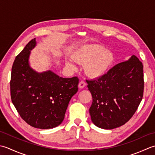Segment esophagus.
I'll return each mask as SVG.
<instances>
[{"mask_svg": "<svg viewBox=\"0 0 155 155\" xmlns=\"http://www.w3.org/2000/svg\"><path fill=\"white\" fill-rule=\"evenodd\" d=\"M86 86V83L84 81H83V80L81 81L80 83H79V85H78L79 87L81 88V89H82V88H84Z\"/></svg>", "mask_w": 155, "mask_h": 155, "instance_id": "1", "label": "esophagus"}]
</instances>
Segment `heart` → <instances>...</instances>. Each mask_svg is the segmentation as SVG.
Masks as SVG:
<instances>
[{
  "mask_svg": "<svg viewBox=\"0 0 155 155\" xmlns=\"http://www.w3.org/2000/svg\"><path fill=\"white\" fill-rule=\"evenodd\" d=\"M74 59L81 64H86L85 70L91 77L97 78L105 74L114 60L113 53L104 50V47L99 45H86L74 55ZM65 64L72 69L75 65L72 60H66Z\"/></svg>",
  "mask_w": 155,
  "mask_h": 155,
  "instance_id": "obj_1",
  "label": "heart"
}]
</instances>
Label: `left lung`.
Segmentation results:
<instances>
[{"label": "left lung", "instance_id": "obj_1", "mask_svg": "<svg viewBox=\"0 0 155 155\" xmlns=\"http://www.w3.org/2000/svg\"><path fill=\"white\" fill-rule=\"evenodd\" d=\"M92 96L90 114L103 129L118 128L130 120L143 97V65L137 56L114 66L107 74L86 80Z\"/></svg>", "mask_w": 155, "mask_h": 155}]
</instances>
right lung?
<instances>
[{"instance_id":"add662e5","label":"right lung","mask_w":155,"mask_h":155,"mask_svg":"<svg viewBox=\"0 0 155 155\" xmlns=\"http://www.w3.org/2000/svg\"><path fill=\"white\" fill-rule=\"evenodd\" d=\"M35 38L27 43L14 61L11 78V97L21 117L40 129L53 128L63 122L71 97L78 90V77L64 78L51 71L38 73L29 58Z\"/></svg>"}]
</instances>
